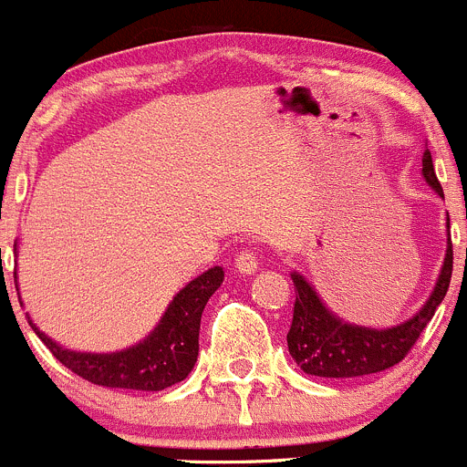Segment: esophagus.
I'll use <instances>...</instances> for the list:
<instances>
[{"label": "esophagus", "instance_id": "obj_1", "mask_svg": "<svg viewBox=\"0 0 467 467\" xmlns=\"http://www.w3.org/2000/svg\"><path fill=\"white\" fill-rule=\"evenodd\" d=\"M256 265H259V261H256L254 250H243L241 254H236L238 273L252 275V273H256Z\"/></svg>", "mask_w": 467, "mask_h": 467}]
</instances>
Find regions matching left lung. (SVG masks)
<instances>
[{"instance_id":"obj_1","label":"left lung","mask_w":467,"mask_h":467,"mask_svg":"<svg viewBox=\"0 0 467 467\" xmlns=\"http://www.w3.org/2000/svg\"><path fill=\"white\" fill-rule=\"evenodd\" d=\"M421 174L431 188L436 190L441 197H445L436 170H433L429 149L421 158ZM451 264H454V250H451L450 238L445 264H442L441 277H438L436 288L431 293L429 303L410 321L388 327V330L350 326V323L337 318L321 303V297L309 286L307 279L303 275L293 273L291 279L293 286H296V305H293L291 330L286 335L288 353L305 374L321 376V379H355V376H369L389 369L410 353V348L420 339L424 327L429 326L436 309L441 307L442 297L447 296V288H450L451 268H454Z\"/></svg>"}]
</instances>
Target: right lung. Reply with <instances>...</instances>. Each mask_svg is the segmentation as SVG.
<instances>
[{"instance_id": "obj_1", "label": "right lung", "mask_w": 467, "mask_h": 467, "mask_svg": "<svg viewBox=\"0 0 467 467\" xmlns=\"http://www.w3.org/2000/svg\"><path fill=\"white\" fill-rule=\"evenodd\" d=\"M16 275V273H13ZM224 270L220 265L208 268L197 279L181 288L160 318L158 327L132 348L112 355L75 353L43 335L34 323L31 330L41 337L50 353L66 369L93 385L109 389H137V392H160L164 388L188 379L199 355V323L208 297L220 288Z\"/></svg>"}]
</instances>
